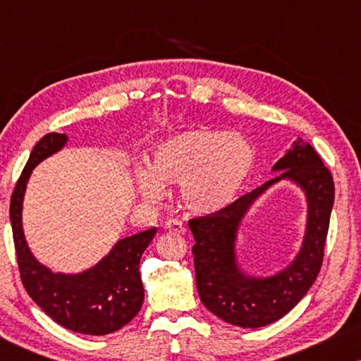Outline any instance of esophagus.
Here are the masks:
<instances>
[{
    "label": "esophagus",
    "instance_id": "1",
    "mask_svg": "<svg viewBox=\"0 0 361 361\" xmlns=\"http://www.w3.org/2000/svg\"><path fill=\"white\" fill-rule=\"evenodd\" d=\"M164 228H166V231H174V233H185V225L176 219L167 221Z\"/></svg>",
    "mask_w": 361,
    "mask_h": 361
}]
</instances>
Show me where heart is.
I'll list each match as a JSON object with an SVG mask.
<instances>
[{
  "label": "heart",
  "mask_w": 361,
  "mask_h": 361,
  "mask_svg": "<svg viewBox=\"0 0 361 361\" xmlns=\"http://www.w3.org/2000/svg\"><path fill=\"white\" fill-rule=\"evenodd\" d=\"M256 149L240 133L197 128L156 146L149 167L136 169V185L147 200H159L164 185H180L182 200L197 214L228 207L253 172Z\"/></svg>",
  "instance_id": "b5f03b06"
}]
</instances>
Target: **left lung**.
<instances>
[{
	"label": "left lung",
	"mask_w": 361,
	"mask_h": 361,
	"mask_svg": "<svg viewBox=\"0 0 361 361\" xmlns=\"http://www.w3.org/2000/svg\"><path fill=\"white\" fill-rule=\"evenodd\" d=\"M273 169L283 171V174L241 195L224 210L189 220L195 240L192 255L200 300L216 317L243 329L264 327L288 314L307 294L324 261L335 197L332 174L304 140L295 141ZM284 176L302 185L308 194L310 221L303 250L295 263L274 279L251 280L234 264L235 226L250 202L266 186Z\"/></svg>",
	"instance_id": "left-lung-1"
}]
</instances>
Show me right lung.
Returning <instances> with one entry per match:
<instances>
[{
	"label": "right lung",
	"instance_id": "add662e5",
	"mask_svg": "<svg viewBox=\"0 0 361 361\" xmlns=\"http://www.w3.org/2000/svg\"><path fill=\"white\" fill-rule=\"evenodd\" d=\"M66 141V135L47 133L34 146L14 185L9 202V219L19 276L34 302L62 327L78 334L106 335L120 330L140 312L145 300L140 259L156 235V228L118 241L106 258L82 274H54L39 264L23 235L24 189L34 166L57 152Z\"/></svg>",
	"mask_w": 361,
	"mask_h": 361
}]
</instances>
